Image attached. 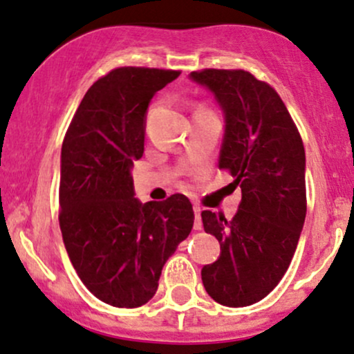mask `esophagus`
Here are the masks:
<instances>
[{
    "instance_id": "1",
    "label": "esophagus",
    "mask_w": 354,
    "mask_h": 354,
    "mask_svg": "<svg viewBox=\"0 0 354 354\" xmlns=\"http://www.w3.org/2000/svg\"><path fill=\"white\" fill-rule=\"evenodd\" d=\"M201 212H202V209L198 207L197 204H194V216H196V221H194V229H196V230H201V229H202Z\"/></svg>"
}]
</instances>
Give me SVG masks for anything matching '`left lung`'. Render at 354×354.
<instances>
[{
    "mask_svg": "<svg viewBox=\"0 0 354 354\" xmlns=\"http://www.w3.org/2000/svg\"><path fill=\"white\" fill-rule=\"evenodd\" d=\"M190 78L224 110L219 169L229 170L242 192L230 221L212 210L201 214L205 232L221 242L219 259L202 268V283L219 304L251 306L283 279L303 230V138L277 91L249 71L205 68Z\"/></svg>",
    "mask_w": 354,
    "mask_h": 354,
    "instance_id": "obj_1",
    "label": "left lung"
}]
</instances>
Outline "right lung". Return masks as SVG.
<instances>
[{
    "label": "right lung",
    "mask_w": 354,
    "mask_h": 354,
    "mask_svg": "<svg viewBox=\"0 0 354 354\" xmlns=\"http://www.w3.org/2000/svg\"><path fill=\"white\" fill-rule=\"evenodd\" d=\"M178 75L145 66L112 70L90 86L63 138V242L82 283L115 308L152 299L165 261L194 225L187 197L142 204L130 174L144 156L149 102Z\"/></svg>",
    "instance_id": "obj_1"
}]
</instances>
